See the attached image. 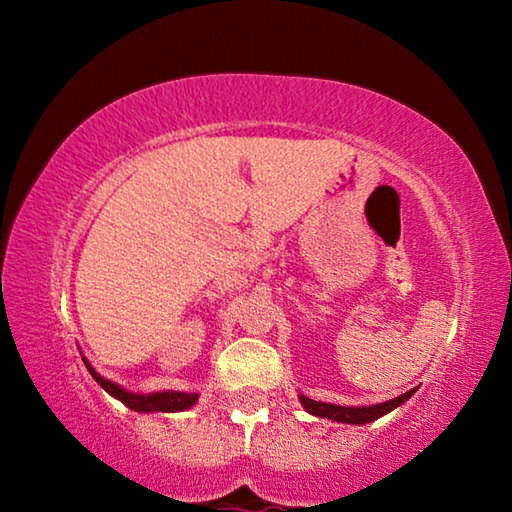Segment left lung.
I'll list each match as a JSON object with an SVG mask.
<instances>
[{
	"mask_svg": "<svg viewBox=\"0 0 512 512\" xmlns=\"http://www.w3.org/2000/svg\"><path fill=\"white\" fill-rule=\"evenodd\" d=\"M413 393H415V388L409 393L395 397V400H388L384 404H372V406H336V404L309 400V397H305V395H300V402L311 415H318V418H329V420L348 422V424H366V422L381 418V415L391 413L393 409H397V406L409 400Z\"/></svg>",
	"mask_w": 512,
	"mask_h": 512,
	"instance_id": "obj_1",
	"label": "left lung"
}]
</instances>
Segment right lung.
<instances>
[{
  "label": "right lung",
  "instance_id": "add662e5",
  "mask_svg": "<svg viewBox=\"0 0 512 512\" xmlns=\"http://www.w3.org/2000/svg\"><path fill=\"white\" fill-rule=\"evenodd\" d=\"M85 361V359H83ZM85 368L90 370V375L99 381L101 388H106V393L112 397H117L119 402H124L128 409H133L137 413H151V411H162V413H171V411H185L189 406L196 404L198 395L196 393H178V391H164V393H151V395H135L128 393L124 388L117 386L115 381L103 379L97 370H94L88 361H85Z\"/></svg>",
  "mask_w": 512,
  "mask_h": 512
}]
</instances>
